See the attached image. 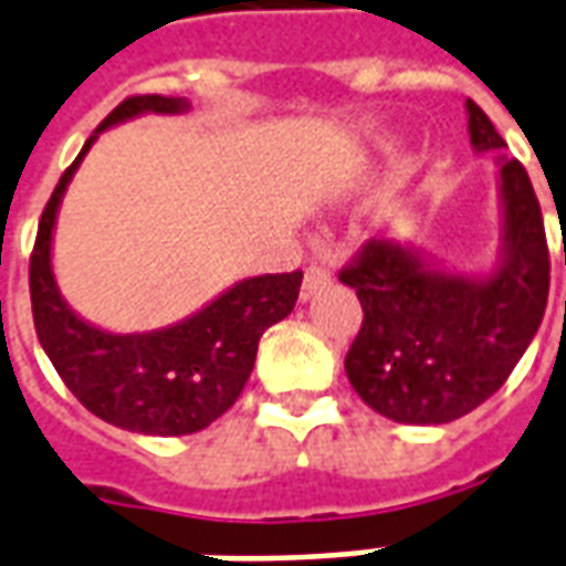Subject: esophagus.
<instances>
[{
  "label": "esophagus",
  "instance_id": "esophagus-1",
  "mask_svg": "<svg viewBox=\"0 0 566 566\" xmlns=\"http://www.w3.org/2000/svg\"><path fill=\"white\" fill-rule=\"evenodd\" d=\"M329 282H333V279H329V272L321 270V266H308L303 275V291H300V300H303V303H308V300H312L317 291H324Z\"/></svg>",
  "mask_w": 566,
  "mask_h": 566
}]
</instances>
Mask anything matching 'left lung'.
Segmentation results:
<instances>
[{"label": "left lung", "instance_id": "8db88e82", "mask_svg": "<svg viewBox=\"0 0 566 566\" xmlns=\"http://www.w3.org/2000/svg\"><path fill=\"white\" fill-rule=\"evenodd\" d=\"M476 155L497 153L501 245L492 270L462 272L413 242L371 240L338 279L363 305L345 357L350 387L371 411L408 426H441L501 389L537 333L549 296V249L525 167L464 102Z\"/></svg>", "mask_w": 566, "mask_h": 566}]
</instances>
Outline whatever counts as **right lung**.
Returning <instances> with one entry per match:
<instances>
[{"instance_id":"add662e5","label":"right lung","mask_w":566,"mask_h":566,"mask_svg":"<svg viewBox=\"0 0 566 566\" xmlns=\"http://www.w3.org/2000/svg\"><path fill=\"white\" fill-rule=\"evenodd\" d=\"M188 107V98L165 95L125 98L62 174L38 224L29 263L38 342L65 387L86 411L116 429L161 438L200 432L240 399L254 368L258 342L272 324L294 312L303 284V272L251 275L230 284L195 315L149 333L102 329L77 315L62 296L53 272V230L62 198L92 144L98 134L128 119L146 113L177 116Z\"/></svg>"}]
</instances>
